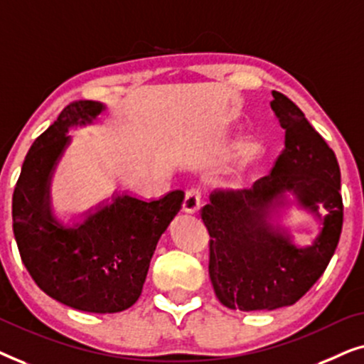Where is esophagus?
I'll return each mask as SVG.
<instances>
[{"label":"esophagus","instance_id":"34e87169","mask_svg":"<svg viewBox=\"0 0 364 364\" xmlns=\"http://www.w3.org/2000/svg\"><path fill=\"white\" fill-rule=\"evenodd\" d=\"M200 192L196 191V188H191L186 193V198H183V212L187 213H197L198 208H200Z\"/></svg>","mask_w":364,"mask_h":364}]
</instances>
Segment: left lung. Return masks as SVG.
Wrapping results in <instances>:
<instances>
[{"instance_id": "obj_1", "label": "left lung", "mask_w": 364, "mask_h": 364, "mask_svg": "<svg viewBox=\"0 0 364 364\" xmlns=\"http://www.w3.org/2000/svg\"><path fill=\"white\" fill-rule=\"evenodd\" d=\"M272 111L285 147L268 176L243 191H213L200 210L210 235L213 291L230 310H277L296 303L326 270L343 227L341 173L335 152L295 102L273 91ZM293 193L323 223L308 247H296L272 217ZM327 208L321 218L317 208Z\"/></svg>"}]
</instances>
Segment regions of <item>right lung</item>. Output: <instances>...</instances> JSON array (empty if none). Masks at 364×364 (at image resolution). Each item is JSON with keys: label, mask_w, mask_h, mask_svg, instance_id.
Returning a JSON list of instances; mask_svg holds the SVG:
<instances>
[{"label": "right lung", "mask_w": 364, "mask_h": 364, "mask_svg": "<svg viewBox=\"0 0 364 364\" xmlns=\"http://www.w3.org/2000/svg\"><path fill=\"white\" fill-rule=\"evenodd\" d=\"M101 102L68 104L29 149L13 193V232L36 285L54 300L87 313H117L139 300L159 238L181 210L182 191L156 200L116 193L66 227L51 208V178L71 137L92 124Z\"/></svg>", "instance_id": "1"}]
</instances>
